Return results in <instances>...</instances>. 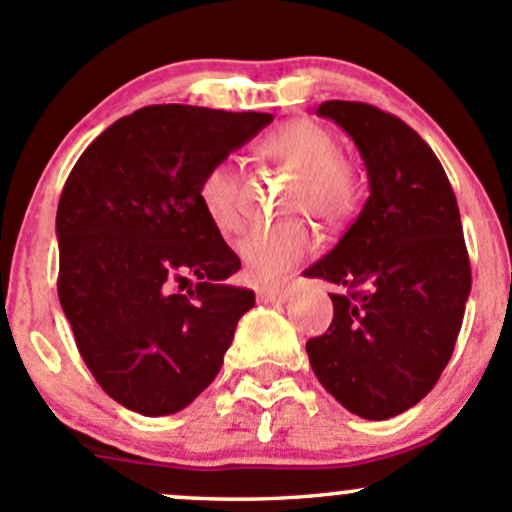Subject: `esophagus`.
Segmentation results:
<instances>
[{
	"instance_id": "34e87169",
	"label": "esophagus",
	"mask_w": 512,
	"mask_h": 512,
	"mask_svg": "<svg viewBox=\"0 0 512 512\" xmlns=\"http://www.w3.org/2000/svg\"><path fill=\"white\" fill-rule=\"evenodd\" d=\"M289 299V289L286 286H265L257 291V301L260 303H284Z\"/></svg>"
}]
</instances>
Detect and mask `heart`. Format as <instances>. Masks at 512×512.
<instances>
[{
  "label": "heart",
  "mask_w": 512,
  "mask_h": 512,
  "mask_svg": "<svg viewBox=\"0 0 512 512\" xmlns=\"http://www.w3.org/2000/svg\"><path fill=\"white\" fill-rule=\"evenodd\" d=\"M255 150L296 172L286 194V213H306L320 226L333 228L359 209L362 179L357 167L340 155V140L320 123L306 119L282 123L257 140ZM196 194L201 209L221 233H240L245 228L243 174L235 162H211L201 174ZM313 247L316 238L311 228L294 218L252 230L240 240L238 257L252 284H274L306 260Z\"/></svg>",
  "instance_id": "obj_1"
}]
</instances>
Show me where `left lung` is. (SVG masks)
<instances>
[{"label":"left lung","mask_w":512,"mask_h":512,"mask_svg":"<svg viewBox=\"0 0 512 512\" xmlns=\"http://www.w3.org/2000/svg\"><path fill=\"white\" fill-rule=\"evenodd\" d=\"M355 140L369 199L340 243L306 269L338 286L333 323L306 342L325 391L386 420L432 391L454 352L471 291L462 218L440 160L408 123L362 101H323Z\"/></svg>","instance_id":"obj_1"}]
</instances>
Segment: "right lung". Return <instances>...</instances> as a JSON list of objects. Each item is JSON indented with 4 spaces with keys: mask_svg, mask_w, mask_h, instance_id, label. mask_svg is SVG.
<instances>
[{
    "mask_svg": "<svg viewBox=\"0 0 512 512\" xmlns=\"http://www.w3.org/2000/svg\"><path fill=\"white\" fill-rule=\"evenodd\" d=\"M272 119L143 106L92 140L67 177L55 218L60 306L89 372L128 411L155 418L187 408L255 306L250 289L223 284L240 260L196 189L211 162Z\"/></svg>",
    "mask_w": 512,
    "mask_h": 512,
    "instance_id": "1",
    "label": "right lung"
}]
</instances>
